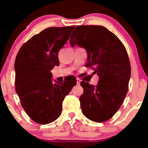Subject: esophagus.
Here are the masks:
<instances>
[{"label": "esophagus", "instance_id": "34e87169", "mask_svg": "<svg viewBox=\"0 0 148 148\" xmlns=\"http://www.w3.org/2000/svg\"><path fill=\"white\" fill-rule=\"evenodd\" d=\"M81 79H79V78H77V79H76V83H77V84L78 85H79L80 83H81Z\"/></svg>", "mask_w": 148, "mask_h": 148}]
</instances>
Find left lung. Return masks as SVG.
I'll list each match as a JSON object with an SVG mask.
<instances>
[{
  "label": "left lung",
  "mask_w": 148,
  "mask_h": 148,
  "mask_svg": "<svg viewBox=\"0 0 148 148\" xmlns=\"http://www.w3.org/2000/svg\"><path fill=\"white\" fill-rule=\"evenodd\" d=\"M69 42L84 47L88 52L85 66L92 67L99 79L96 86L81 81L82 112L92 121L109 120L121 106L131 75L125 46L114 34L101 25L77 26Z\"/></svg>",
  "instance_id": "obj_1"
}]
</instances>
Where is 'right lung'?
Here are the masks:
<instances>
[{"mask_svg": "<svg viewBox=\"0 0 148 148\" xmlns=\"http://www.w3.org/2000/svg\"><path fill=\"white\" fill-rule=\"evenodd\" d=\"M75 26L49 27L33 36L19 49L14 63L15 89L21 106L32 120L45 125L62 112V103L76 80L60 83L51 80V70L59 65L58 51Z\"/></svg>", "mask_w": 148, "mask_h": 148, "instance_id": "obj_1", "label": "right lung"}]
</instances>
